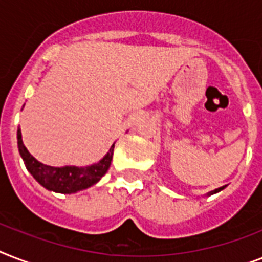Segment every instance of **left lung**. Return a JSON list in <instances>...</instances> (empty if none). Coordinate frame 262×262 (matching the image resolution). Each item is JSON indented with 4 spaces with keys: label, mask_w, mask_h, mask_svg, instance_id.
Masks as SVG:
<instances>
[{
    "label": "left lung",
    "mask_w": 262,
    "mask_h": 262,
    "mask_svg": "<svg viewBox=\"0 0 262 262\" xmlns=\"http://www.w3.org/2000/svg\"><path fill=\"white\" fill-rule=\"evenodd\" d=\"M222 189H224V186L223 187H219V189H215V190L212 191L211 194H213V193H217V191H220V190H222Z\"/></svg>",
    "instance_id": "obj_1"
}]
</instances>
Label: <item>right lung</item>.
Here are the masks:
<instances>
[{
	"label": "right lung",
	"mask_w": 262,
	"mask_h": 262,
	"mask_svg": "<svg viewBox=\"0 0 262 262\" xmlns=\"http://www.w3.org/2000/svg\"><path fill=\"white\" fill-rule=\"evenodd\" d=\"M17 145L27 170L32 174V177L49 190L67 193V194L87 189L98 182L110 167L111 160H113V151H114V144H113L110 151L107 152V155L99 163L88 166V167H75V166L51 167V166L38 162L27 151V148L23 144L20 127L17 130Z\"/></svg>",
	"instance_id": "right-lung-1"
}]
</instances>
